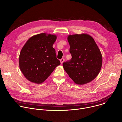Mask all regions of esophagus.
Here are the masks:
<instances>
[{
	"instance_id": "34e87169",
	"label": "esophagus",
	"mask_w": 122,
	"mask_h": 122,
	"mask_svg": "<svg viewBox=\"0 0 122 122\" xmlns=\"http://www.w3.org/2000/svg\"><path fill=\"white\" fill-rule=\"evenodd\" d=\"M64 58H62L61 59H60V63H61V64H63V63L64 62Z\"/></svg>"
}]
</instances>
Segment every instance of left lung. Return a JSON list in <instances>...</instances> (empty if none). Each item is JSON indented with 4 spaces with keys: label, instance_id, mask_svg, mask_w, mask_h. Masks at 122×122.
<instances>
[{
    "label": "left lung",
    "instance_id": "obj_1",
    "mask_svg": "<svg viewBox=\"0 0 122 122\" xmlns=\"http://www.w3.org/2000/svg\"><path fill=\"white\" fill-rule=\"evenodd\" d=\"M67 41L72 58L63 63L64 70L76 84L91 82L99 74L102 64V55L97 44L87 34L69 35Z\"/></svg>",
    "mask_w": 122,
    "mask_h": 122
}]
</instances>
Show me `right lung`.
Returning a JSON list of instances; mask_svg holds the SVG:
<instances>
[{
  "label": "right lung",
  "mask_w": 122,
  "mask_h": 122,
  "mask_svg": "<svg viewBox=\"0 0 122 122\" xmlns=\"http://www.w3.org/2000/svg\"><path fill=\"white\" fill-rule=\"evenodd\" d=\"M56 39V35L41 33L30 38L22 48L19 67L29 81L37 84L43 82L60 65L53 47Z\"/></svg>",
  "instance_id": "1"
}]
</instances>
